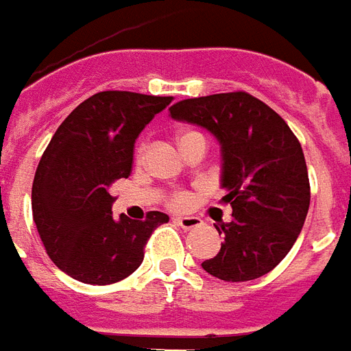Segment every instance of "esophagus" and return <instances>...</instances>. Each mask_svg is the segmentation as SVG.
I'll list each match as a JSON object with an SVG mask.
<instances>
[{
    "instance_id": "obj_1",
    "label": "esophagus",
    "mask_w": 351,
    "mask_h": 351,
    "mask_svg": "<svg viewBox=\"0 0 351 351\" xmlns=\"http://www.w3.org/2000/svg\"><path fill=\"white\" fill-rule=\"evenodd\" d=\"M173 222L183 230H194L202 226V219H198V217H176Z\"/></svg>"
}]
</instances>
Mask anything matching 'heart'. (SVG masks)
<instances>
[{
    "instance_id": "1",
    "label": "heart",
    "mask_w": 351,
    "mask_h": 351,
    "mask_svg": "<svg viewBox=\"0 0 351 351\" xmlns=\"http://www.w3.org/2000/svg\"><path fill=\"white\" fill-rule=\"evenodd\" d=\"M186 134H193V132H183V134L179 136V140H181V138H185ZM189 202H191L189 194L179 193V194H176V196H173L170 204H172V207H185V206H189Z\"/></svg>"
}]
</instances>
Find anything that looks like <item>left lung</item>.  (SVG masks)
Wrapping results in <instances>:
<instances>
[{"mask_svg":"<svg viewBox=\"0 0 351 351\" xmlns=\"http://www.w3.org/2000/svg\"><path fill=\"white\" fill-rule=\"evenodd\" d=\"M170 116L209 130L221 144L222 202L232 206V221L215 224L224 241L202 267L226 282L263 277L290 252L311 206L299 140L275 110L245 91L185 99Z\"/></svg>","mask_w":351,"mask_h":351,"instance_id":"8db88e82","label":"left lung"}]
</instances>
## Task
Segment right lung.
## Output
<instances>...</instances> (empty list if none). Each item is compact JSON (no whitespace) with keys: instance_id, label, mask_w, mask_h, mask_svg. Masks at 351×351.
<instances>
[{"instance_id":"add662e5","label":"right lung","mask_w":351,"mask_h":351,"mask_svg":"<svg viewBox=\"0 0 351 351\" xmlns=\"http://www.w3.org/2000/svg\"><path fill=\"white\" fill-rule=\"evenodd\" d=\"M172 97L101 91L61 123L40 157L32 189L33 221L48 256L86 284H114L144 260L153 230L168 215L144 221L114 217L112 183L129 178L138 134Z\"/></svg>"}]
</instances>
